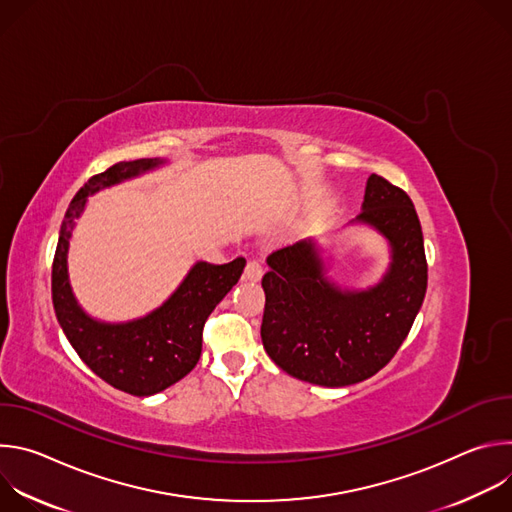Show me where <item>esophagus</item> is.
<instances>
[{
  "mask_svg": "<svg viewBox=\"0 0 512 512\" xmlns=\"http://www.w3.org/2000/svg\"><path fill=\"white\" fill-rule=\"evenodd\" d=\"M243 277H245L247 281H259V279L263 277V263H261V259H251V261L247 263V267H245Z\"/></svg>",
  "mask_w": 512,
  "mask_h": 512,
  "instance_id": "esophagus-1",
  "label": "esophagus"
}]
</instances>
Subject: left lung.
I'll return each instance as SVG.
<instances>
[{
    "label": "left lung",
    "mask_w": 512,
    "mask_h": 512,
    "mask_svg": "<svg viewBox=\"0 0 512 512\" xmlns=\"http://www.w3.org/2000/svg\"><path fill=\"white\" fill-rule=\"evenodd\" d=\"M352 225H367L389 243L391 263L367 289L332 281L314 239L267 257L263 348L281 371L312 385L346 387L379 373L425 298L427 261L411 198L371 174Z\"/></svg>",
    "instance_id": "1"
}]
</instances>
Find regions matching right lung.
<instances>
[{
  "label": "right lung",
  "mask_w": 512,
  "mask_h": 512,
  "mask_svg": "<svg viewBox=\"0 0 512 512\" xmlns=\"http://www.w3.org/2000/svg\"><path fill=\"white\" fill-rule=\"evenodd\" d=\"M162 164L158 158L119 162L93 176L64 214L52 263V304L64 336L97 377L135 397L156 395L196 367L204 322L239 281L247 263L243 257L225 265L194 263L174 294L137 320L101 322L81 308L68 279V247L87 198Z\"/></svg>",
  "instance_id": "right-lung-1"
}]
</instances>
